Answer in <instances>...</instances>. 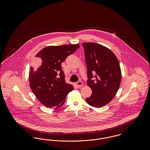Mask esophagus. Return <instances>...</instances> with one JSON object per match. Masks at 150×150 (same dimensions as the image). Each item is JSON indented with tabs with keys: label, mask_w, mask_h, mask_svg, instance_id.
Masks as SVG:
<instances>
[{
	"label": "esophagus",
	"mask_w": 150,
	"mask_h": 150,
	"mask_svg": "<svg viewBox=\"0 0 150 150\" xmlns=\"http://www.w3.org/2000/svg\"><path fill=\"white\" fill-rule=\"evenodd\" d=\"M76 86H77L78 87H81V86H83V83L81 81H79L76 83Z\"/></svg>",
	"instance_id": "1"
}]
</instances>
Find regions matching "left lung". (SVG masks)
<instances>
[{
  "instance_id": "left-lung-1",
  "label": "left lung",
  "mask_w": 150,
  "mask_h": 150,
  "mask_svg": "<svg viewBox=\"0 0 150 150\" xmlns=\"http://www.w3.org/2000/svg\"><path fill=\"white\" fill-rule=\"evenodd\" d=\"M87 66V85L92 94L86 102L91 106L102 107L110 103L119 90L121 80L119 62L106 47L93 42L83 43ZM95 79L93 81L91 79Z\"/></svg>"
}]
</instances>
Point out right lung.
Returning <instances> with one entry per match:
<instances>
[{"instance_id":"right-lung-1","label":"right lung","mask_w":150,"mask_h":150,"mask_svg":"<svg viewBox=\"0 0 150 150\" xmlns=\"http://www.w3.org/2000/svg\"><path fill=\"white\" fill-rule=\"evenodd\" d=\"M79 47L77 44L47 46L36 54L34 69L30 67L29 84L36 98L46 107L57 109L65 102L74 86L67 84L61 64Z\"/></svg>"}]
</instances>
